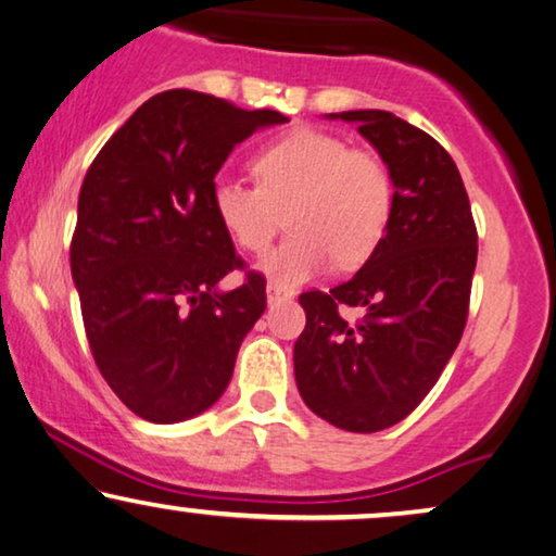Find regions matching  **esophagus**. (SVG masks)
<instances>
[{
	"mask_svg": "<svg viewBox=\"0 0 556 556\" xmlns=\"http://www.w3.org/2000/svg\"><path fill=\"white\" fill-rule=\"evenodd\" d=\"M291 301V293H286L283 288H278L276 283H268V306H278V303Z\"/></svg>",
	"mask_w": 556,
	"mask_h": 556,
	"instance_id": "34e87169",
	"label": "esophagus"
}]
</instances>
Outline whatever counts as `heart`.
Masks as SVG:
<instances>
[{"label": "heart", "mask_w": 556, "mask_h": 556, "mask_svg": "<svg viewBox=\"0 0 556 556\" xmlns=\"http://www.w3.org/2000/svg\"><path fill=\"white\" fill-rule=\"evenodd\" d=\"M257 187L219 177L212 212L235 245L265 253L288 210L291 235L263 257L278 288L367 263L392 217V174L371 149L349 147L337 134L299 128L253 159Z\"/></svg>", "instance_id": "heart-1"}]
</instances>
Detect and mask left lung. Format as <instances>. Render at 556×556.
<instances>
[{
  "mask_svg": "<svg viewBox=\"0 0 556 556\" xmlns=\"http://www.w3.org/2000/svg\"><path fill=\"white\" fill-rule=\"evenodd\" d=\"M356 124L392 174V217L352 280L301 293L306 329L293 346L306 405L349 432L392 428L443 375L463 337L478 232L451 154L390 111L329 113ZM341 305L359 307L346 323Z\"/></svg>",
  "mask_w": 556,
  "mask_h": 556,
  "instance_id": "left-lung-1",
  "label": "left lung"
}]
</instances>
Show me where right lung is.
<instances>
[{
    "instance_id": "1",
    "label": "right lung",
    "mask_w": 556,
    "mask_h": 556,
    "mask_svg": "<svg viewBox=\"0 0 556 556\" xmlns=\"http://www.w3.org/2000/svg\"><path fill=\"white\" fill-rule=\"evenodd\" d=\"M278 111L164 90L105 141L83 179L71 270L101 375L143 420L204 413L265 311V278L219 291L245 263L212 212L215 174Z\"/></svg>"
}]
</instances>
